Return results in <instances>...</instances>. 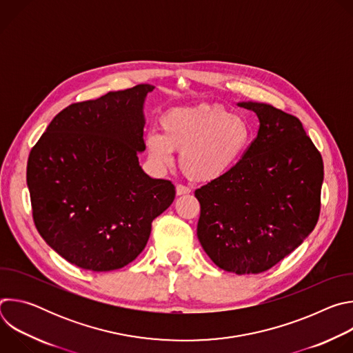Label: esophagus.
<instances>
[{
    "label": "esophagus",
    "instance_id": "esophagus-1",
    "mask_svg": "<svg viewBox=\"0 0 353 353\" xmlns=\"http://www.w3.org/2000/svg\"><path fill=\"white\" fill-rule=\"evenodd\" d=\"M190 192H191V190L187 185H183V184L176 185V194L177 195H185V194H190Z\"/></svg>",
    "mask_w": 353,
    "mask_h": 353
}]
</instances>
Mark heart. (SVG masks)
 <instances>
[{
  "label": "heart",
  "mask_w": 353,
  "mask_h": 353,
  "mask_svg": "<svg viewBox=\"0 0 353 353\" xmlns=\"http://www.w3.org/2000/svg\"><path fill=\"white\" fill-rule=\"evenodd\" d=\"M162 132L149 131L146 149L159 169L174 165L181 154L184 174L210 183L228 174L241 159L250 142L248 123L219 105L176 108L161 117Z\"/></svg>",
  "instance_id": "b5f03b06"
}]
</instances>
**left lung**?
Wrapping results in <instances>:
<instances>
[{
    "mask_svg": "<svg viewBox=\"0 0 353 353\" xmlns=\"http://www.w3.org/2000/svg\"><path fill=\"white\" fill-rule=\"evenodd\" d=\"M237 105L257 114L260 128L228 174L195 190L196 236L219 268L260 274L313 232L324 165L297 117L265 103Z\"/></svg>",
    "mask_w": 353,
    "mask_h": 353,
    "instance_id": "obj_1",
    "label": "left lung"
}]
</instances>
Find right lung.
<instances>
[{
  "label": "right lung",
  "instance_id": "1",
  "mask_svg": "<svg viewBox=\"0 0 353 353\" xmlns=\"http://www.w3.org/2000/svg\"><path fill=\"white\" fill-rule=\"evenodd\" d=\"M155 86L74 103L60 112L28 159L36 229L68 263L94 272L125 267L145 248L152 221L174 199L172 181L149 177L143 103Z\"/></svg>",
  "mask_w": 353,
  "mask_h": 353
}]
</instances>
